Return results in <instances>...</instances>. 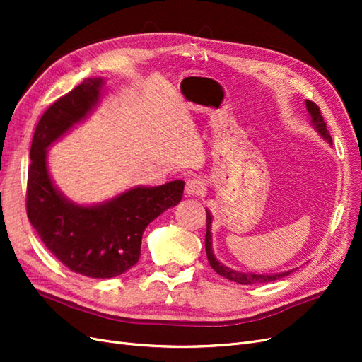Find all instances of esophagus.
I'll return each mask as SVG.
<instances>
[{
  "instance_id": "1",
  "label": "esophagus",
  "mask_w": 362,
  "mask_h": 362,
  "mask_svg": "<svg viewBox=\"0 0 362 362\" xmlns=\"http://www.w3.org/2000/svg\"><path fill=\"white\" fill-rule=\"evenodd\" d=\"M185 194L187 196H199L205 192V181L201 177L189 178L185 182Z\"/></svg>"
}]
</instances>
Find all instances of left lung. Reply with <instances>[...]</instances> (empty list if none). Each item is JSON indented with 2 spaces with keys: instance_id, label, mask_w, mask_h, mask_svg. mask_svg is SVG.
<instances>
[{
  "instance_id": "1",
  "label": "left lung",
  "mask_w": 362,
  "mask_h": 362,
  "mask_svg": "<svg viewBox=\"0 0 362 362\" xmlns=\"http://www.w3.org/2000/svg\"><path fill=\"white\" fill-rule=\"evenodd\" d=\"M306 105V110H308V115L311 117V122L310 125L314 128V131L317 134H319L327 145L332 146V139L327 133V128L325 120L320 115V108L317 107L313 101H305ZM206 211V234H205V250H206V258L208 262H210L211 269L218 273V275L237 282V284H243V286H249V284H264V282H272V281H276L279 278H284L290 275V273L296 269L291 270H286V272H279V273H254V272H240V270H234L231 267L225 266L223 262L218 261L214 255L213 252V235H211V223H213V216L211 211L205 208Z\"/></svg>"
}]
</instances>
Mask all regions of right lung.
<instances>
[{"instance_id": "right-lung-1", "label": "right lung", "mask_w": 362, "mask_h": 362, "mask_svg": "<svg viewBox=\"0 0 362 362\" xmlns=\"http://www.w3.org/2000/svg\"><path fill=\"white\" fill-rule=\"evenodd\" d=\"M103 76L86 78L43 113L30 149L27 214L42 242L62 264L87 278H115L140 258L146 226L182 199L184 181L134 185L98 204H78L57 187L48 151L83 124L104 98Z\"/></svg>"}]
</instances>
